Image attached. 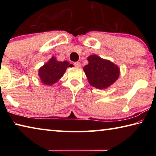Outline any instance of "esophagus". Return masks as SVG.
<instances>
[{
    "label": "esophagus",
    "mask_w": 156,
    "mask_h": 156,
    "mask_svg": "<svg viewBox=\"0 0 156 156\" xmlns=\"http://www.w3.org/2000/svg\"><path fill=\"white\" fill-rule=\"evenodd\" d=\"M74 66L76 67H80V66H81V64H80V62H74Z\"/></svg>",
    "instance_id": "esophagus-1"
}]
</instances>
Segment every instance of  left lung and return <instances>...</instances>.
<instances>
[{
    "label": "left lung",
    "mask_w": 156,
    "mask_h": 156,
    "mask_svg": "<svg viewBox=\"0 0 156 156\" xmlns=\"http://www.w3.org/2000/svg\"><path fill=\"white\" fill-rule=\"evenodd\" d=\"M89 64L83 68L89 83L97 89H105L109 87L119 77L118 67L109 60L92 55L88 57Z\"/></svg>",
    "instance_id": "obj_1"
}]
</instances>
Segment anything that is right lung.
I'll return each mask as SVG.
<instances>
[{"label": "right lung", "mask_w": 156, "mask_h": 156, "mask_svg": "<svg viewBox=\"0 0 156 156\" xmlns=\"http://www.w3.org/2000/svg\"><path fill=\"white\" fill-rule=\"evenodd\" d=\"M69 67H72L73 65L69 64V62L67 61H56V58L52 57L48 62H47L39 69V77L43 84L51 85L58 81Z\"/></svg>", "instance_id": "right-lung-1"}]
</instances>
